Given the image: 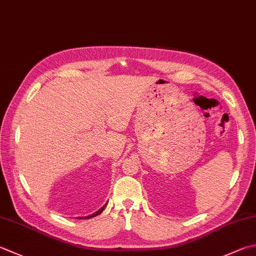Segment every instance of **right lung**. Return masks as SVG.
Instances as JSON below:
<instances>
[{
  "mask_svg": "<svg viewBox=\"0 0 256 256\" xmlns=\"http://www.w3.org/2000/svg\"><path fill=\"white\" fill-rule=\"evenodd\" d=\"M108 204H105L104 206H102L101 208L98 210V211H96L95 213H93L92 215H88V216H84V218H80V220H88V218H94V216H96V215H98V214H101L102 212H103V210L105 208V206H106Z\"/></svg>",
  "mask_w": 256,
  "mask_h": 256,
  "instance_id": "obj_1",
  "label": "right lung"
}]
</instances>
